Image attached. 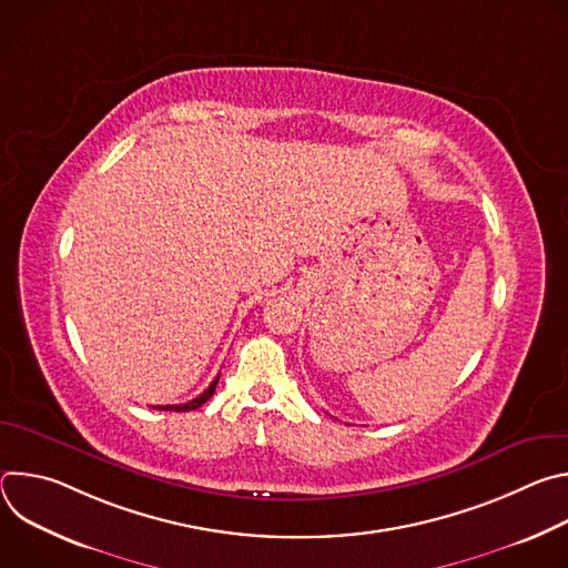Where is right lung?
Wrapping results in <instances>:
<instances>
[{
    "instance_id": "1",
    "label": "right lung",
    "mask_w": 568,
    "mask_h": 568,
    "mask_svg": "<svg viewBox=\"0 0 568 568\" xmlns=\"http://www.w3.org/2000/svg\"><path fill=\"white\" fill-rule=\"evenodd\" d=\"M217 379H220V375L209 384V388H206L204 393H200L195 399H191V402H186V404H166V407H152V409H159V412H193V409H200L202 404L215 393Z\"/></svg>"
}]
</instances>
